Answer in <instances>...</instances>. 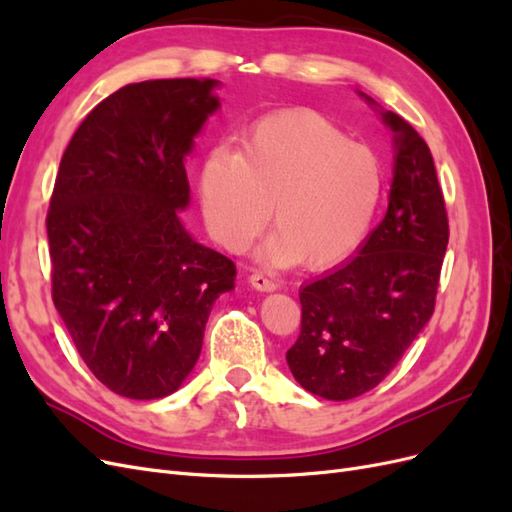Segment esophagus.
Instances as JSON below:
<instances>
[{"mask_svg":"<svg viewBox=\"0 0 512 512\" xmlns=\"http://www.w3.org/2000/svg\"><path fill=\"white\" fill-rule=\"evenodd\" d=\"M250 284H252V288H256L260 292H273L277 288V284L273 280H269L267 275H262V273H252L250 275Z\"/></svg>","mask_w":512,"mask_h":512,"instance_id":"34e87169","label":"esophagus"}]
</instances>
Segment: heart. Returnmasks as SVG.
<instances>
[{
    "mask_svg": "<svg viewBox=\"0 0 512 512\" xmlns=\"http://www.w3.org/2000/svg\"><path fill=\"white\" fill-rule=\"evenodd\" d=\"M200 205L211 235L243 250L269 215L277 228L258 256L337 265L363 241L384 194L378 156L316 113L258 121L237 153L211 149L198 173Z\"/></svg>",
    "mask_w": 512,
    "mask_h": 512,
    "instance_id": "b5f03b06",
    "label": "heart"
}]
</instances>
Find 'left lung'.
<instances>
[{"mask_svg":"<svg viewBox=\"0 0 512 512\" xmlns=\"http://www.w3.org/2000/svg\"><path fill=\"white\" fill-rule=\"evenodd\" d=\"M374 106L393 132L384 220L354 256L299 290L301 333L286 361L305 391L346 401L378 386L436 305L448 245L444 196L431 151L406 119Z\"/></svg>","mask_w":512,"mask_h":512,"instance_id":"obj_1","label":"left lung"}]
</instances>
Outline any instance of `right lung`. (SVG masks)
<instances>
[{
    "mask_svg": "<svg viewBox=\"0 0 512 512\" xmlns=\"http://www.w3.org/2000/svg\"><path fill=\"white\" fill-rule=\"evenodd\" d=\"M215 79L117 89L74 132L59 162L46 235L53 303L106 389L160 399L192 374L235 262L183 226L185 158L220 108Z\"/></svg>",
    "mask_w": 512,
    "mask_h": 512,
    "instance_id": "add662e5",
    "label": "right lung"
}]
</instances>
